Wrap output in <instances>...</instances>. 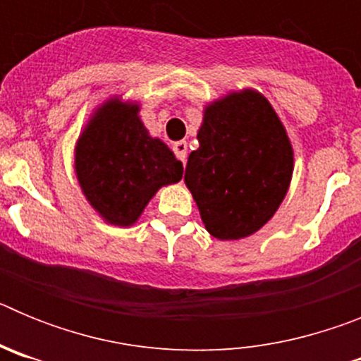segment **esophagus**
Instances as JSON below:
<instances>
[{
  "instance_id": "1",
  "label": "esophagus",
  "mask_w": 361,
  "mask_h": 361,
  "mask_svg": "<svg viewBox=\"0 0 361 361\" xmlns=\"http://www.w3.org/2000/svg\"><path fill=\"white\" fill-rule=\"evenodd\" d=\"M173 152L175 155H177L178 161L186 162V157H188V142L186 141H178L173 145Z\"/></svg>"
}]
</instances>
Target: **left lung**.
<instances>
[{"instance_id": "left-lung-1", "label": "left lung", "mask_w": 361, "mask_h": 361, "mask_svg": "<svg viewBox=\"0 0 361 361\" xmlns=\"http://www.w3.org/2000/svg\"><path fill=\"white\" fill-rule=\"evenodd\" d=\"M184 183L219 240L250 237L275 215L293 177V148L266 97L245 88L204 110Z\"/></svg>"}]
</instances>
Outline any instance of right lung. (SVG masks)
I'll use <instances>...</instances> for the list:
<instances>
[{"instance_id":"add662e5","label":"right lung","mask_w":361,"mask_h":361,"mask_svg":"<svg viewBox=\"0 0 361 361\" xmlns=\"http://www.w3.org/2000/svg\"><path fill=\"white\" fill-rule=\"evenodd\" d=\"M75 175L92 208L108 224H135L159 188L183 178L161 139L149 137L139 104L108 99L99 106L75 145Z\"/></svg>"}]
</instances>
